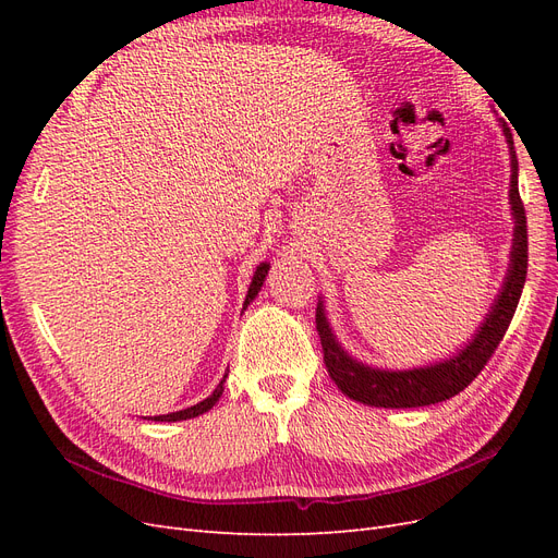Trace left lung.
I'll use <instances>...</instances> for the list:
<instances>
[{"mask_svg": "<svg viewBox=\"0 0 558 558\" xmlns=\"http://www.w3.org/2000/svg\"><path fill=\"white\" fill-rule=\"evenodd\" d=\"M505 134V142L510 148V211H512V248H510V267L505 272L500 291L494 300L492 310L486 312L480 328L472 335V340L463 344L449 359H440L428 365H418L410 369H388L373 367L340 344L330 326L324 298L316 305V330L324 347V361L330 379L337 388L351 400L369 404V408L384 410H408V408H426L453 398L475 379L492 353L500 344L505 330H508L519 298L526 281L529 267V234H526V214L519 197V162L512 142V132L502 121H498Z\"/></svg>", "mask_w": 558, "mask_h": 558, "instance_id": "obj_1", "label": "left lung"}]
</instances>
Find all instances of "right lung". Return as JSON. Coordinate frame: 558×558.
Wrapping results in <instances>:
<instances>
[{
    "label": "right lung",
    "mask_w": 558,
    "mask_h": 558,
    "mask_svg": "<svg viewBox=\"0 0 558 558\" xmlns=\"http://www.w3.org/2000/svg\"><path fill=\"white\" fill-rule=\"evenodd\" d=\"M267 269H269V263L265 260V263H260L258 267H256V272H253V279H251V283H248V291H246V300H244V310L251 305L253 300H256V295H258V291H260V286L265 283V277H267ZM226 377H228V373L223 375V379L218 381V386L214 388V393L209 396V398H205V400H199L197 404H191V408H185V410H179V412H170V414H160V416H150V421H167V424H170V421H185V418H195V416H199V414H205V412H209L214 404L218 402V398L223 396V391H226Z\"/></svg>",
    "instance_id": "add662e5"
}]
</instances>
